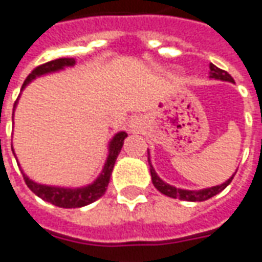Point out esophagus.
<instances>
[{"label": "esophagus", "mask_w": 262, "mask_h": 262, "mask_svg": "<svg viewBox=\"0 0 262 262\" xmlns=\"http://www.w3.org/2000/svg\"><path fill=\"white\" fill-rule=\"evenodd\" d=\"M139 119H132L130 122H129V130L130 132H138L139 130Z\"/></svg>", "instance_id": "34e87169"}]
</instances>
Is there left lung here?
<instances>
[{"instance_id":"1","label":"left lung","mask_w":262,"mask_h":262,"mask_svg":"<svg viewBox=\"0 0 262 262\" xmlns=\"http://www.w3.org/2000/svg\"><path fill=\"white\" fill-rule=\"evenodd\" d=\"M210 72H209V78L212 79H221V81H228V82H233V78L230 77L229 74L223 69H219L216 65L210 63ZM149 161V169H150V177H152V183L155 185V188L161 191L162 194H165L168 197H172V199H180V200H184V202H204V200H209L212 199L213 195L219 194L222 190H225L228 185L230 184L232 178L235 177V174L230 177L229 180H226L223 184L214 185V187H209V188H202V190H184V188H177L174 185L168 184L164 180H161L159 176L157 174V171L154 169L152 164H150V158Z\"/></svg>"}]
</instances>
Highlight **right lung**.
Instances as JSON below:
<instances>
[{"mask_svg":"<svg viewBox=\"0 0 262 262\" xmlns=\"http://www.w3.org/2000/svg\"><path fill=\"white\" fill-rule=\"evenodd\" d=\"M75 65V59L74 58H60L55 59L46 62L36 69H33L32 74L26 78L21 90L32 82L33 79L41 75H48V74H53V72H59L62 69L71 68ZM18 101V100H17ZM17 101L14 103V110L17 107ZM127 138L126 132H117L113 138L108 142V155L104 162L103 171L100 172V176L95 178L91 184L84 185V187H58V185H48V184H39L36 181L30 180L29 177L23 172L24 181L27 187L32 190L33 193L37 197H40L41 200L49 202V203L55 204L58 207H63V209H75V207H82L86 204H91L95 200H98L107 190V185L110 181V176L114 168V162L119 157L120 150H122L123 142ZM13 149V146H11ZM14 154V149H13ZM15 157V154H14ZM18 164V162H17Z\"/></svg>","mask_w":262,"mask_h":262,"instance_id":"add662e5","label":"right lung"}]
</instances>
